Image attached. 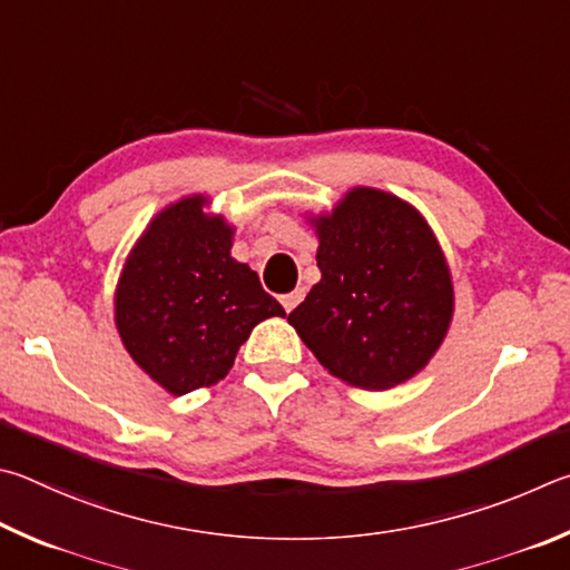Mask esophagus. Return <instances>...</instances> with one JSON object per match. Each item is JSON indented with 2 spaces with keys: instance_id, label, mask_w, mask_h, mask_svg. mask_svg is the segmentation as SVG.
I'll return each mask as SVG.
<instances>
[{
  "instance_id": "obj_1",
  "label": "esophagus",
  "mask_w": 570,
  "mask_h": 570,
  "mask_svg": "<svg viewBox=\"0 0 570 570\" xmlns=\"http://www.w3.org/2000/svg\"><path fill=\"white\" fill-rule=\"evenodd\" d=\"M303 297H305V291H303V287H295L293 293H287V295L279 297V303H283V307H285L287 313H291L293 307H297V303L303 301Z\"/></svg>"
}]
</instances>
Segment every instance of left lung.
<instances>
[{"mask_svg": "<svg viewBox=\"0 0 570 570\" xmlns=\"http://www.w3.org/2000/svg\"><path fill=\"white\" fill-rule=\"evenodd\" d=\"M321 283L287 315L335 377L387 391L443 343L453 285L431 227L411 205L357 187L315 219Z\"/></svg>", "mask_w": 570, "mask_h": 570, "instance_id": "1", "label": "left lung"}]
</instances>
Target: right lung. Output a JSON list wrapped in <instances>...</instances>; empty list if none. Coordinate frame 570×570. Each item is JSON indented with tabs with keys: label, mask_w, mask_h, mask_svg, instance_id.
<instances>
[{
	"label": "right lung",
	"mask_w": 570,
	"mask_h": 570,
	"mask_svg": "<svg viewBox=\"0 0 570 570\" xmlns=\"http://www.w3.org/2000/svg\"><path fill=\"white\" fill-rule=\"evenodd\" d=\"M203 205L187 197L153 219L115 297L127 353L173 395L217 383L253 327L285 315L255 269L229 257L233 227Z\"/></svg>",
	"instance_id": "add662e5"
}]
</instances>
